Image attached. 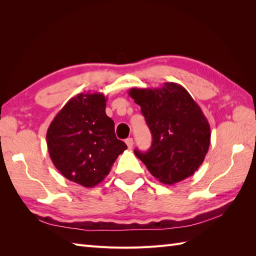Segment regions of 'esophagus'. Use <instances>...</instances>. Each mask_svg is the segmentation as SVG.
I'll use <instances>...</instances> for the list:
<instances>
[{"instance_id":"obj_1","label":"esophagus","mask_w":256,"mask_h":256,"mask_svg":"<svg viewBox=\"0 0 256 256\" xmlns=\"http://www.w3.org/2000/svg\"><path fill=\"white\" fill-rule=\"evenodd\" d=\"M125 143H126V145H128V148L131 150L132 148H133V138H126L125 140Z\"/></svg>"}]
</instances>
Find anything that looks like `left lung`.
I'll return each mask as SVG.
<instances>
[{
  "mask_svg": "<svg viewBox=\"0 0 256 256\" xmlns=\"http://www.w3.org/2000/svg\"><path fill=\"white\" fill-rule=\"evenodd\" d=\"M128 96L140 106L153 142L135 155L157 180L174 184L190 177L208 153V120L182 86L166 82L162 88H132Z\"/></svg>",
  "mask_w": 256,
  "mask_h": 256,
  "instance_id": "1",
  "label": "left lung"
}]
</instances>
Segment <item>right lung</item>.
Returning a JSON list of instances; mask_svg holds the SVG:
<instances>
[{
  "mask_svg": "<svg viewBox=\"0 0 256 256\" xmlns=\"http://www.w3.org/2000/svg\"><path fill=\"white\" fill-rule=\"evenodd\" d=\"M106 102V98L98 92L79 94L64 104L47 130L54 165L64 178L86 188L100 184L128 148L116 136Z\"/></svg>",
  "mask_w": 256,
  "mask_h": 256,
  "instance_id": "right-lung-1",
  "label": "right lung"
}]
</instances>
